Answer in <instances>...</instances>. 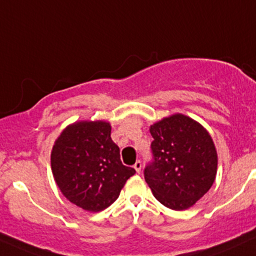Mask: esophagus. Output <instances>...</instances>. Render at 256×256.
<instances>
[{
  "mask_svg": "<svg viewBox=\"0 0 256 256\" xmlns=\"http://www.w3.org/2000/svg\"><path fill=\"white\" fill-rule=\"evenodd\" d=\"M134 170L137 171V172H141V169H142V162H141V160H137V162H134Z\"/></svg>",
  "mask_w": 256,
  "mask_h": 256,
  "instance_id": "1",
  "label": "esophagus"
}]
</instances>
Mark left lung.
I'll return each instance as SVG.
<instances>
[{"instance_id": "1", "label": "left lung", "mask_w": 256, "mask_h": 256, "mask_svg": "<svg viewBox=\"0 0 256 256\" xmlns=\"http://www.w3.org/2000/svg\"><path fill=\"white\" fill-rule=\"evenodd\" d=\"M153 162L144 180L156 200L172 210L194 206L214 184L218 154L209 132L196 120L174 114L153 124Z\"/></svg>"}]
</instances>
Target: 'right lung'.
<instances>
[{
	"mask_svg": "<svg viewBox=\"0 0 256 256\" xmlns=\"http://www.w3.org/2000/svg\"><path fill=\"white\" fill-rule=\"evenodd\" d=\"M106 122H78L56 140L50 168L63 196L87 212L113 204L136 170L125 166Z\"/></svg>",
	"mask_w": 256,
	"mask_h": 256,
	"instance_id": "add662e5",
	"label": "right lung"
}]
</instances>
